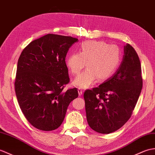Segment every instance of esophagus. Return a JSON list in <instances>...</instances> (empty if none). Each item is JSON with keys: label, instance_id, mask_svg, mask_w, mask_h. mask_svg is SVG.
<instances>
[{"label": "esophagus", "instance_id": "obj_1", "mask_svg": "<svg viewBox=\"0 0 155 155\" xmlns=\"http://www.w3.org/2000/svg\"><path fill=\"white\" fill-rule=\"evenodd\" d=\"M78 92L79 96H81V95L82 94V93H83V91H82V90L81 88H79L78 89Z\"/></svg>", "mask_w": 155, "mask_h": 155}]
</instances>
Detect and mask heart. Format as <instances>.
<instances>
[{"label":"heart","instance_id":"obj_1","mask_svg":"<svg viewBox=\"0 0 155 155\" xmlns=\"http://www.w3.org/2000/svg\"><path fill=\"white\" fill-rule=\"evenodd\" d=\"M121 61V51L116 45H109L102 41H86L81 45L79 53L68 56L66 64L73 74H77L86 65L87 69L78 74L73 84L87 88L94 83L110 78L116 71Z\"/></svg>","mask_w":155,"mask_h":155}]
</instances>
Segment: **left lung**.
I'll return each instance as SVG.
<instances>
[{"mask_svg": "<svg viewBox=\"0 0 155 155\" xmlns=\"http://www.w3.org/2000/svg\"><path fill=\"white\" fill-rule=\"evenodd\" d=\"M120 67L98 87L84 93L88 124L103 134L117 131L126 123L134 110L143 87L141 63L131 45L124 48Z\"/></svg>", "mask_w": 155, "mask_h": 155, "instance_id": "obj_1", "label": "left lung"}]
</instances>
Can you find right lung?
Listing matches in <instances>:
<instances>
[{
	"instance_id": "add662e5",
	"label": "right lung",
	"mask_w": 155,
	"mask_h": 155,
	"mask_svg": "<svg viewBox=\"0 0 155 155\" xmlns=\"http://www.w3.org/2000/svg\"><path fill=\"white\" fill-rule=\"evenodd\" d=\"M78 39L49 34L29 44L17 64L16 94L20 109L35 128L52 131L62 124L77 88L63 92L69 77L65 57Z\"/></svg>"
}]
</instances>
